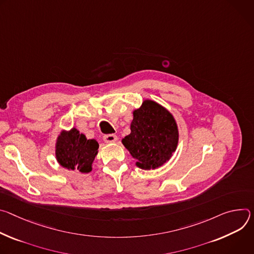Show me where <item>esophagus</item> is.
<instances>
[{
	"label": "esophagus",
	"instance_id": "1",
	"mask_svg": "<svg viewBox=\"0 0 254 254\" xmlns=\"http://www.w3.org/2000/svg\"><path fill=\"white\" fill-rule=\"evenodd\" d=\"M117 136L115 134H107L104 135V141L107 143H111V142H115L117 140Z\"/></svg>",
	"mask_w": 254,
	"mask_h": 254
}]
</instances>
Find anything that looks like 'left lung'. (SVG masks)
<instances>
[{
	"label": "left lung",
	"mask_w": 254,
	"mask_h": 254,
	"mask_svg": "<svg viewBox=\"0 0 254 254\" xmlns=\"http://www.w3.org/2000/svg\"><path fill=\"white\" fill-rule=\"evenodd\" d=\"M179 141L177 123L170 112L153 101L146 100L133 112L131 133L122 142L136 165L154 170L171 158Z\"/></svg>",
	"instance_id": "obj_1"
}]
</instances>
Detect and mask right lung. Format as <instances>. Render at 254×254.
<instances>
[{"label":"right lung","instance_id":"obj_1","mask_svg":"<svg viewBox=\"0 0 254 254\" xmlns=\"http://www.w3.org/2000/svg\"><path fill=\"white\" fill-rule=\"evenodd\" d=\"M99 143L87 139L75 128L63 132L56 143V159L67 170L87 174L92 171V163L98 153Z\"/></svg>","mask_w":254,"mask_h":254}]
</instances>
